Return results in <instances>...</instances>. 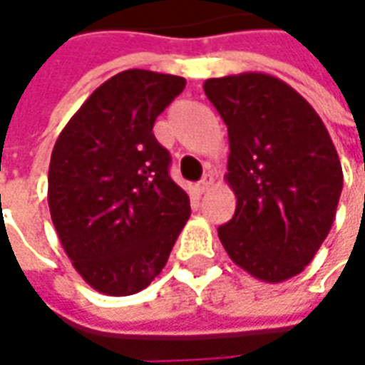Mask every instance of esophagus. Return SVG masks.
Listing matches in <instances>:
<instances>
[{"label": "esophagus", "instance_id": "obj_1", "mask_svg": "<svg viewBox=\"0 0 365 365\" xmlns=\"http://www.w3.org/2000/svg\"><path fill=\"white\" fill-rule=\"evenodd\" d=\"M212 185H214V175H210V173H207V175L203 178L202 182L197 183V192H200V193L207 192V190H210Z\"/></svg>", "mask_w": 365, "mask_h": 365}]
</instances>
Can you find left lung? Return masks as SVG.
Instances as JSON below:
<instances>
[{
  "mask_svg": "<svg viewBox=\"0 0 365 365\" xmlns=\"http://www.w3.org/2000/svg\"><path fill=\"white\" fill-rule=\"evenodd\" d=\"M227 125L234 217L217 227L235 266L279 284L304 272L336 220L344 173L316 110L286 81L245 71L205 79Z\"/></svg>",
  "mask_w": 365,
  "mask_h": 365,
  "instance_id": "8db88e82",
  "label": "left lung"
}]
</instances>
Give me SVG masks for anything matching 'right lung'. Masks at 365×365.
Wrapping results in <instances>:
<instances>
[{"label": "right lung", "mask_w": 365, "mask_h": 365, "mask_svg": "<svg viewBox=\"0 0 365 365\" xmlns=\"http://www.w3.org/2000/svg\"><path fill=\"white\" fill-rule=\"evenodd\" d=\"M185 79L125 69L101 83L51 151L47 203L66 254L86 284L131 296L160 276L190 210L170 178L153 123Z\"/></svg>", "instance_id": "1"}]
</instances>
